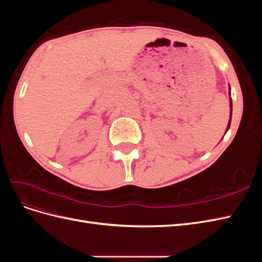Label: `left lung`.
<instances>
[{"instance_id": "left-lung-1", "label": "left lung", "mask_w": 262, "mask_h": 262, "mask_svg": "<svg viewBox=\"0 0 262 262\" xmlns=\"http://www.w3.org/2000/svg\"><path fill=\"white\" fill-rule=\"evenodd\" d=\"M229 94H231V93H229ZM229 105H231V117H232V100H229ZM229 125H231V118H229V122H228L226 131L229 129Z\"/></svg>"}]
</instances>
